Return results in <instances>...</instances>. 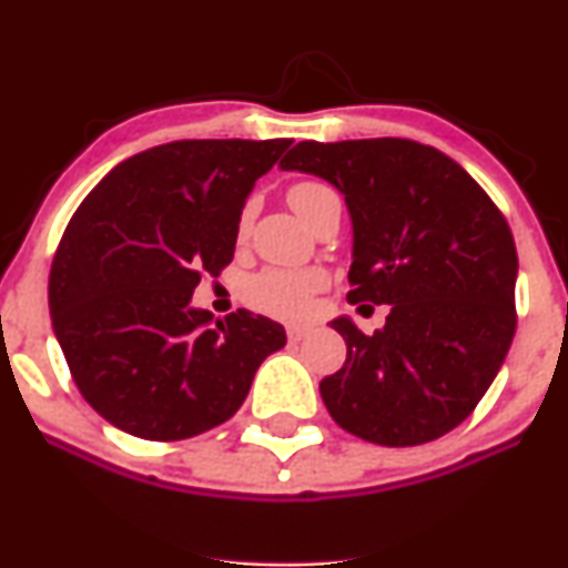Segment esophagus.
I'll return each instance as SVG.
<instances>
[{
  "label": "esophagus",
  "mask_w": 568,
  "mask_h": 568,
  "mask_svg": "<svg viewBox=\"0 0 568 568\" xmlns=\"http://www.w3.org/2000/svg\"><path fill=\"white\" fill-rule=\"evenodd\" d=\"M304 336H310V328H306V325H288L291 342H302Z\"/></svg>",
  "instance_id": "obj_1"
}]
</instances>
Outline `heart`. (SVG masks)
Here are the masks:
<instances>
[{"instance_id":"1","label":"heart","mask_w":568,"mask_h":568,"mask_svg":"<svg viewBox=\"0 0 568 568\" xmlns=\"http://www.w3.org/2000/svg\"><path fill=\"white\" fill-rule=\"evenodd\" d=\"M338 200V194L323 181H298L288 189V202L296 216L310 224L323 205ZM251 211L240 219V232L247 230ZM323 285V275L317 272H288V270H264L247 277L243 285L245 302L256 310L275 317H302L312 304V293Z\"/></svg>"}]
</instances>
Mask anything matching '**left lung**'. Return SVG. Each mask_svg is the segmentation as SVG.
<instances>
[{
	"instance_id": "1",
	"label": "left lung",
	"mask_w": 568,
	"mask_h": 568,
	"mask_svg": "<svg viewBox=\"0 0 568 568\" xmlns=\"http://www.w3.org/2000/svg\"><path fill=\"white\" fill-rule=\"evenodd\" d=\"M328 181L352 221V304H389L366 336L331 328L347 361L321 382L338 427L379 446H419L467 419L515 334L513 232L473 175L408 139L302 141L280 162Z\"/></svg>"
}]
</instances>
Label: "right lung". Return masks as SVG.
<instances>
[{
    "instance_id": "right-lung-1",
    "label": "right lung",
    "mask_w": 568,
    "mask_h": 568,
    "mask_svg": "<svg viewBox=\"0 0 568 568\" xmlns=\"http://www.w3.org/2000/svg\"><path fill=\"white\" fill-rule=\"evenodd\" d=\"M288 139L171 141L120 162L71 216L50 317L84 400L143 440H184L243 406L285 328L247 310L213 323L200 275L234 256L240 216Z\"/></svg>"
}]
</instances>
